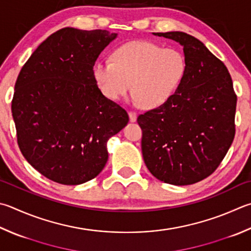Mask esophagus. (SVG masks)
<instances>
[{
    "mask_svg": "<svg viewBox=\"0 0 251 251\" xmlns=\"http://www.w3.org/2000/svg\"><path fill=\"white\" fill-rule=\"evenodd\" d=\"M128 116H129V121L131 123H135L136 121H137V114H136L135 112H133V111L128 112Z\"/></svg>",
    "mask_w": 251,
    "mask_h": 251,
    "instance_id": "1",
    "label": "esophagus"
}]
</instances>
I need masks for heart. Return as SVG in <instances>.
Segmentation results:
<instances>
[{"instance_id":"heart-1","label":"heart","mask_w":251,"mask_h":251,"mask_svg":"<svg viewBox=\"0 0 251 251\" xmlns=\"http://www.w3.org/2000/svg\"><path fill=\"white\" fill-rule=\"evenodd\" d=\"M185 71V57L179 49L135 40L118 48L113 59H98L93 78L107 99L120 101L133 88L136 102L156 108L176 93Z\"/></svg>"}]
</instances>
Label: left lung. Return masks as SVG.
I'll use <instances>...</instances> for the list:
<instances>
[{
  "mask_svg": "<svg viewBox=\"0 0 251 251\" xmlns=\"http://www.w3.org/2000/svg\"><path fill=\"white\" fill-rule=\"evenodd\" d=\"M183 47L186 71L169 101L138 116L141 151L165 183H197L216 170L234 140L237 97L226 66L193 36L152 33Z\"/></svg>",
  "mask_w": 251,
  "mask_h": 251,
  "instance_id": "8db88e82",
  "label": "left lung"
}]
</instances>
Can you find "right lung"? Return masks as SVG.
I'll return each instance as SVG.
<instances>
[{
	"instance_id": "add662e5",
	"label": "right lung",
	"mask_w": 251,
	"mask_h": 251,
	"mask_svg": "<svg viewBox=\"0 0 251 251\" xmlns=\"http://www.w3.org/2000/svg\"><path fill=\"white\" fill-rule=\"evenodd\" d=\"M117 37L107 30H57L39 45L15 83L12 115L27 162L57 183L78 185L105 167L106 144L128 115L103 95L93 65Z\"/></svg>"
}]
</instances>
